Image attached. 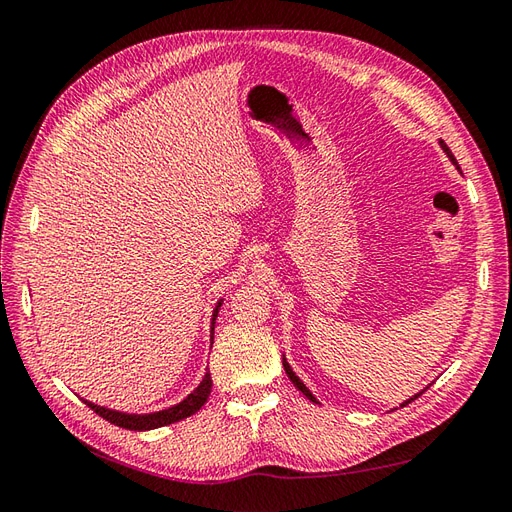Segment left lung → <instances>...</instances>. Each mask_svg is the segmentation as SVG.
Masks as SVG:
<instances>
[{
    "label": "left lung",
    "instance_id": "1",
    "mask_svg": "<svg viewBox=\"0 0 512 512\" xmlns=\"http://www.w3.org/2000/svg\"><path fill=\"white\" fill-rule=\"evenodd\" d=\"M439 144H441V149H443V153L450 157V162H452V164H454V166L458 168V164H456V160H454V155H452V151H450V147H448V144H445L443 140H439ZM458 170H461V168H458ZM283 368H285V374H287V378H290V381L294 383V387H296L298 391H303V396H305V398H309L311 402H316V404H318V398H316V396H313V393H311V391L307 389V385H305L303 381H300V378H298V376L294 374V370L290 368V363H287V359H285V357H283ZM426 389H428V387H426ZM419 393H424V389H422V391H419ZM419 393H415V396H413V398H409V400H406V402H402L400 406H406V404H409L411 400L419 398Z\"/></svg>",
    "mask_w": 512,
    "mask_h": 512
}]
</instances>
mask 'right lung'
Wrapping results in <instances>:
<instances>
[{"label": "right lung", "mask_w": 512, "mask_h": 512, "mask_svg": "<svg viewBox=\"0 0 512 512\" xmlns=\"http://www.w3.org/2000/svg\"><path fill=\"white\" fill-rule=\"evenodd\" d=\"M222 305V298L216 303L214 313H212V337H214V326H216V318H218V309ZM214 342V339H212ZM209 393H212V374L205 372L201 385L196 387L192 393H188L186 398L181 402L168 406V409L155 411V413H123V411H114L108 409V406H99L95 402L84 400L90 409H93L97 415H101L103 419H108L110 424H116L127 430H153V428H162L168 424H175L179 419H186L190 415H194L201 406L207 402Z\"/></svg>", "instance_id": "obj_1"}]
</instances>
